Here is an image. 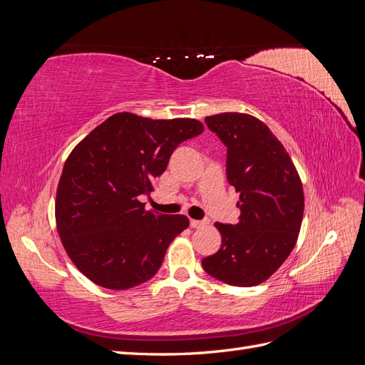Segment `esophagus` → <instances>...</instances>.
<instances>
[{"mask_svg": "<svg viewBox=\"0 0 365 365\" xmlns=\"http://www.w3.org/2000/svg\"><path fill=\"white\" fill-rule=\"evenodd\" d=\"M205 225H207L205 220H196V219H190V227H192V228H202V227H205Z\"/></svg>", "mask_w": 365, "mask_h": 365, "instance_id": "34e87169", "label": "esophagus"}]
</instances>
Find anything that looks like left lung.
<instances>
[{
	"label": "left lung",
	"mask_w": 365,
	"mask_h": 365,
	"mask_svg": "<svg viewBox=\"0 0 365 365\" xmlns=\"http://www.w3.org/2000/svg\"><path fill=\"white\" fill-rule=\"evenodd\" d=\"M227 146V180L240 193L239 222H216L222 244L202 268L231 286L267 282L288 259L302 228L304 193L295 165L262 120L245 113L205 117Z\"/></svg>",
	"instance_id": "8db88e82"
}]
</instances>
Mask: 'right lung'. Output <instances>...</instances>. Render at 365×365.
<instances>
[{
  "mask_svg": "<svg viewBox=\"0 0 365 365\" xmlns=\"http://www.w3.org/2000/svg\"><path fill=\"white\" fill-rule=\"evenodd\" d=\"M204 132L195 118L153 120L117 113L94 128L63 164L54 204L68 257L85 277L113 291L150 280L170 242L189 227L184 215L146 210L153 181L180 143Z\"/></svg>",
  "mask_w": 365,
  "mask_h": 365,
  "instance_id": "1",
  "label": "right lung"
}]
</instances>
